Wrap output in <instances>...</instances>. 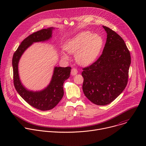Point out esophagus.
<instances>
[{
    "instance_id": "obj_1",
    "label": "esophagus",
    "mask_w": 146,
    "mask_h": 146,
    "mask_svg": "<svg viewBox=\"0 0 146 146\" xmlns=\"http://www.w3.org/2000/svg\"><path fill=\"white\" fill-rule=\"evenodd\" d=\"M77 73H78V71H77V70L76 68H73V69H72L71 74H72V76H75V75H76V74H77Z\"/></svg>"
}]
</instances>
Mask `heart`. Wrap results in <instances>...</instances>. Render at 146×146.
Returning a JSON list of instances; mask_svg holds the SVG:
<instances>
[{
  "mask_svg": "<svg viewBox=\"0 0 146 146\" xmlns=\"http://www.w3.org/2000/svg\"><path fill=\"white\" fill-rule=\"evenodd\" d=\"M103 44L102 37L89 31L82 32L70 38L65 45V50L70 54H76L77 63L82 66H88L97 59ZM63 58H69L62 53Z\"/></svg>",
  "mask_w": 146,
  "mask_h": 146,
  "instance_id": "b5f03b06",
  "label": "heart"
}]
</instances>
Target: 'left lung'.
<instances>
[{"mask_svg":"<svg viewBox=\"0 0 146 146\" xmlns=\"http://www.w3.org/2000/svg\"><path fill=\"white\" fill-rule=\"evenodd\" d=\"M100 56L90 66L83 68L82 91L95 105L105 106L115 100L125 88L131 58L122 37L110 28Z\"/></svg>","mask_w":146,"mask_h":146,"instance_id":"obj_1","label":"left lung"}]
</instances>
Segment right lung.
I'll use <instances>...</instances> for the list:
<instances>
[{
	"instance_id": "right-lung-1",
	"label": "right lung",
	"mask_w": 146,
	"mask_h": 146,
	"mask_svg": "<svg viewBox=\"0 0 146 146\" xmlns=\"http://www.w3.org/2000/svg\"><path fill=\"white\" fill-rule=\"evenodd\" d=\"M54 28L43 29L25 38L14 52L12 60L14 85L19 95L33 108L46 111L53 109L60 102L64 94V82L70 77V67H55L49 85L40 91L27 90L21 82L18 74V62L24 51L33 43L45 41L52 37Z\"/></svg>"
}]
</instances>
